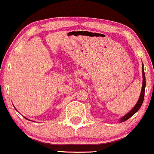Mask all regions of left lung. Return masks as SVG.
I'll return each mask as SVG.
<instances>
[{"mask_svg": "<svg viewBox=\"0 0 154 154\" xmlns=\"http://www.w3.org/2000/svg\"><path fill=\"white\" fill-rule=\"evenodd\" d=\"M145 88H146V76H145V72H144V69H143V86H142V90H141V93H140L139 100H138V102H137L136 105L132 108V109H131V111H129L127 114H126L125 116H124L121 118L120 122L121 123V122H124V121H126V120H128L129 118H131V116H134L135 113L139 110L140 108L141 107L142 104H143V100H144Z\"/></svg>", "mask_w": 154, "mask_h": 154, "instance_id": "1", "label": "left lung"}]
</instances>
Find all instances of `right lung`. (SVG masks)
I'll return each instance as SVG.
<instances>
[{
    "instance_id": "add662e5",
    "label": "right lung",
    "mask_w": 154,
    "mask_h": 154,
    "mask_svg": "<svg viewBox=\"0 0 154 154\" xmlns=\"http://www.w3.org/2000/svg\"><path fill=\"white\" fill-rule=\"evenodd\" d=\"M14 108H15V107H14ZM25 118V119H27V118Z\"/></svg>"
}]
</instances>
